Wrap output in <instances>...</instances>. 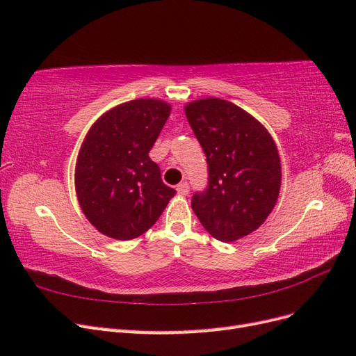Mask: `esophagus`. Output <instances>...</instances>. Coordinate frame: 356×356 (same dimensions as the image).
Segmentation results:
<instances>
[{"mask_svg": "<svg viewBox=\"0 0 356 356\" xmlns=\"http://www.w3.org/2000/svg\"><path fill=\"white\" fill-rule=\"evenodd\" d=\"M177 191H178V195H181V196H187L188 193H190V186H188V182H179V184L177 186Z\"/></svg>", "mask_w": 356, "mask_h": 356, "instance_id": "obj_1", "label": "esophagus"}]
</instances>
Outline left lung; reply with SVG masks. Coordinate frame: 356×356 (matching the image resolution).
Listing matches in <instances>:
<instances>
[{"label":"left lung","instance_id":"left-lung-1","mask_svg":"<svg viewBox=\"0 0 356 356\" xmlns=\"http://www.w3.org/2000/svg\"><path fill=\"white\" fill-rule=\"evenodd\" d=\"M186 115L208 161V187L193 195L191 208L215 239L245 238L266 221L281 190L273 138L251 114L220 98L187 104Z\"/></svg>","mask_w":356,"mask_h":356}]
</instances>
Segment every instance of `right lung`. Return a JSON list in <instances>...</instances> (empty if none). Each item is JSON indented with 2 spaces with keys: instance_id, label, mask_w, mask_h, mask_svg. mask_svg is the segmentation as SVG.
Instances as JSON below:
<instances>
[{
  "instance_id": "obj_1",
  "label": "right lung",
  "mask_w": 356,
  "mask_h": 356,
  "mask_svg": "<svg viewBox=\"0 0 356 356\" xmlns=\"http://www.w3.org/2000/svg\"><path fill=\"white\" fill-rule=\"evenodd\" d=\"M169 114L165 101H129L101 115L84 138L75 191L86 218L108 238L141 236L175 196L148 156Z\"/></svg>"
}]
</instances>
